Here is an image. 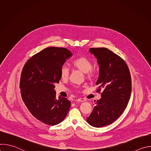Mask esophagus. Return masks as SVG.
<instances>
[{"label": "esophagus", "instance_id": "obj_1", "mask_svg": "<svg viewBox=\"0 0 151 151\" xmlns=\"http://www.w3.org/2000/svg\"><path fill=\"white\" fill-rule=\"evenodd\" d=\"M76 101H79V102H83V101H85V99H83V98H79V99H78L76 100Z\"/></svg>", "mask_w": 151, "mask_h": 151}]
</instances>
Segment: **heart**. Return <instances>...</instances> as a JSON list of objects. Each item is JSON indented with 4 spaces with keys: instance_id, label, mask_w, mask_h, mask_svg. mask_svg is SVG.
Here are the masks:
<instances>
[{
    "instance_id": "obj_1",
    "label": "heart",
    "mask_w": 151,
    "mask_h": 151,
    "mask_svg": "<svg viewBox=\"0 0 151 151\" xmlns=\"http://www.w3.org/2000/svg\"><path fill=\"white\" fill-rule=\"evenodd\" d=\"M72 66L74 68L86 73L87 77L91 78L94 76V72L92 70V62L87 58L81 57L75 59L72 62ZM69 71L66 66H63L60 69V76L62 79H67L69 76Z\"/></svg>"
}]
</instances>
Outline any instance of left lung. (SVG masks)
<instances>
[{
	"label": "left lung",
	"mask_w": 151,
	"mask_h": 151,
	"mask_svg": "<svg viewBox=\"0 0 151 151\" xmlns=\"http://www.w3.org/2000/svg\"><path fill=\"white\" fill-rule=\"evenodd\" d=\"M89 52L99 66L98 92L104 90L87 121L93 127H102L117 119L127 107L132 92L131 75L124 60L111 50L94 48Z\"/></svg>",
	"instance_id": "obj_1"
}]
</instances>
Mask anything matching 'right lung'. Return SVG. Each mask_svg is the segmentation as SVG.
<instances>
[{
  "mask_svg": "<svg viewBox=\"0 0 151 151\" xmlns=\"http://www.w3.org/2000/svg\"><path fill=\"white\" fill-rule=\"evenodd\" d=\"M72 55L64 48H47L28 60L21 72V97L30 113L47 125L60 123L70 107L66 98L56 97L54 88L61 78V67Z\"/></svg>",
  "mask_w": 151,
  "mask_h": 151,
  "instance_id": "1",
  "label": "right lung"
}]
</instances>
